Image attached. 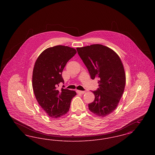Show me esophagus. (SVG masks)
<instances>
[{
    "label": "esophagus",
    "instance_id": "obj_1",
    "mask_svg": "<svg viewBox=\"0 0 155 155\" xmlns=\"http://www.w3.org/2000/svg\"><path fill=\"white\" fill-rule=\"evenodd\" d=\"M77 92L79 94H84L85 93V91H80V90H77Z\"/></svg>",
    "mask_w": 155,
    "mask_h": 155
}]
</instances>
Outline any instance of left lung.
Listing matches in <instances>:
<instances>
[{"label": "left lung", "mask_w": 155, "mask_h": 155, "mask_svg": "<svg viewBox=\"0 0 155 155\" xmlns=\"http://www.w3.org/2000/svg\"><path fill=\"white\" fill-rule=\"evenodd\" d=\"M77 51L88 68L91 78L98 79L99 88L89 110L99 117H105L117 107L125 85L124 67L117 54L102 45L77 48Z\"/></svg>", "instance_id": "8db88e82"}]
</instances>
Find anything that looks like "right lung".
Wrapping results in <instances>:
<instances>
[{
	"label": "right lung",
	"instance_id": "1",
	"mask_svg": "<svg viewBox=\"0 0 155 155\" xmlns=\"http://www.w3.org/2000/svg\"><path fill=\"white\" fill-rule=\"evenodd\" d=\"M76 50L62 45L49 48L37 59L32 73V87L37 101L52 118H59L69 110L76 92L57 87L63 83V70L67 63L76 54Z\"/></svg>",
	"mask_w": 155,
	"mask_h": 155
}]
</instances>
